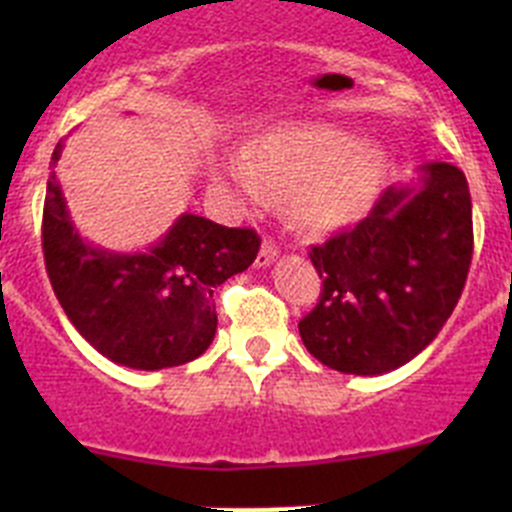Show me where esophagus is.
Here are the masks:
<instances>
[{
  "instance_id": "34e87169",
  "label": "esophagus",
  "mask_w": 512,
  "mask_h": 512,
  "mask_svg": "<svg viewBox=\"0 0 512 512\" xmlns=\"http://www.w3.org/2000/svg\"><path fill=\"white\" fill-rule=\"evenodd\" d=\"M279 256V248L277 243L271 241V238H264V243H261V251L259 256H256V266H269L271 261L277 259Z\"/></svg>"
}]
</instances>
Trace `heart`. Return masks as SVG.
I'll return each mask as SVG.
<instances>
[{
    "mask_svg": "<svg viewBox=\"0 0 512 512\" xmlns=\"http://www.w3.org/2000/svg\"><path fill=\"white\" fill-rule=\"evenodd\" d=\"M384 153L361 146L354 133L333 125L300 122L251 138L243 161H228L225 176L248 200L261 182L287 189V205L297 223L330 230L354 223L377 200L384 179Z\"/></svg>",
    "mask_w": 512,
    "mask_h": 512,
    "instance_id": "obj_1",
    "label": "heart"
}]
</instances>
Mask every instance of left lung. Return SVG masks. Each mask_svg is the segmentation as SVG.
<instances>
[{"label":"left lung","instance_id":"left-lung-1","mask_svg":"<svg viewBox=\"0 0 512 512\" xmlns=\"http://www.w3.org/2000/svg\"><path fill=\"white\" fill-rule=\"evenodd\" d=\"M472 248L467 176L454 164H423L356 228L312 246L323 292L300 320L302 343L343 374L377 377L408 364L454 312Z\"/></svg>","mask_w":512,"mask_h":512}]
</instances>
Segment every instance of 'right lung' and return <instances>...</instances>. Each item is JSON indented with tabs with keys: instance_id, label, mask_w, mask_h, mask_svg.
Here are the masks:
<instances>
[{
	"instance_id": "obj_1",
	"label": "right lung",
	"mask_w": 512,
	"mask_h": 512,
	"mask_svg": "<svg viewBox=\"0 0 512 512\" xmlns=\"http://www.w3.org/2000/svg\"><path fill=\"white\" fill-rule=\"evenodd\" d=\"M63 140L51 158L58 164ZM261 238L184 212L148 251L115 253L74 228L56 171L43 205L45 271L63 312L99 354L128 369L158 372L210 348L212 292L253 264Z\"/></svg>"
}]
</instances>
